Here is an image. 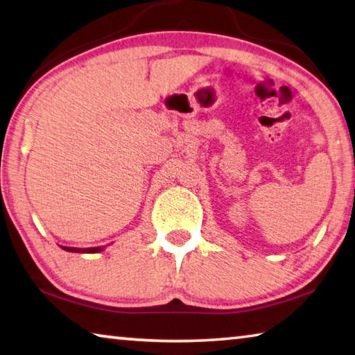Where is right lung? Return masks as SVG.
<instances>
[{
  "label": "right lung",
  "mask_w": 355,
  "mask_h": 355,
  "mask_svg": "<svg viewBox=\"0 0 355 355\" xmlns=\"http://www.w3.org/2000/svg\"><path fill=\"white\" fill-rule=\"evenodd\" d=\"M61 248L71 252H89V254H93V252L104 251L105 246H96V248H72V246H61Z\"/></svg>",
  "instance_id": "1"
}]
</instances>
